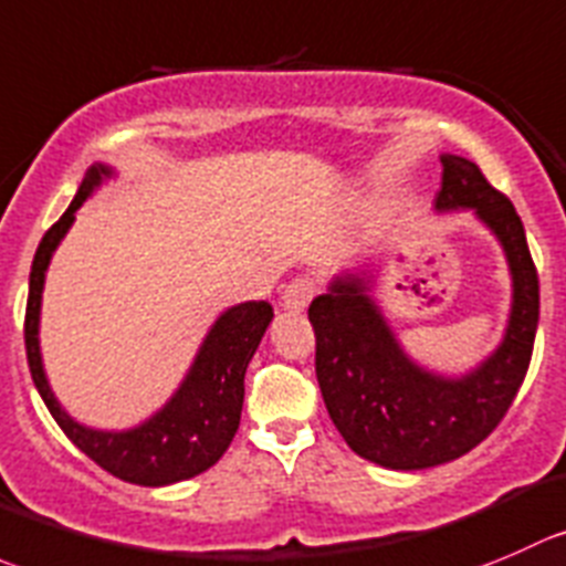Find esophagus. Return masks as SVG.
I'll list each match as a JSON object with an SVG mask.
<instances>
[{
  "label": "esophagus",
  "instance_id": "1",
  "mask_svg": "<svg viewBox=\"0 0 566 566\" xmlns=\"http://www.w3.org/2000/svg\"><path fill=\"white\" fill-rule=\"evenodd\" d=\"M317 293V282L315 279H306V276H298L293 279V282L284 287V295H282V306L290 312H304L306 306H310L312 295Z\"/></svg>",
  "mask_w": 566,
  "mask_h": 566
}]
</instances>
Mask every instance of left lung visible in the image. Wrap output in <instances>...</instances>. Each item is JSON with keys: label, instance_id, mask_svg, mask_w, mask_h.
Instances as JSON below:
<instances>
[{"label": "left lung", "instance_id": "left-lung-1", "mask_svg": "<svg viewBox=\"0 0 566 566\" xmlns=\"http://www.w3.org/2000/svg\"><path fill=\"white\" fill-rule=\"evenodd\" d=\"M437 212L470 210L501 243L512 312L501 345L464 376L417 365L373 301V273L334 276L310 304L315 373L328 417L354 453L389 470H426L473 451L512 406L534 350L539 276L517 210L475 163L442 155Z\"/></svg>", "mask_w": 566, "mask_h": 566}]
</instances>
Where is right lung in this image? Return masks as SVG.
<instances>
[{
	"label": "right lung",
	"mask_w": 566,
	"mask_h": 566,
	"mask_svg": "<svg viewBox=\"0 0 566 566\" xmlns=\"http://www.w3.org/2000/svg\"><path fill=\"white\" fill-rule=\"evenodd\" d=\"M109 177H113V168L102 166V163L87 168L69 210L43 234L41 245H38L30 271V298H27L24 317L27 361H30L32 381H35L46 409L52 411L63 434L87 459L129 484L168 486L205 473L227 453L229 442L238 434L240 411H243L245 367H249L265 328L271 326L273 310L268 301H245V304L229 306L227 312H221L207 332L177 392L166 400L163 409H157L149 420L135 429L98 431L76 422L54 398L46 370H43L41 339H38L41 295L46 268L52 262L54 249L74 223V212Z\"/></svg>",
	"instance_id": "right-lung-1"
}]
</instances>
